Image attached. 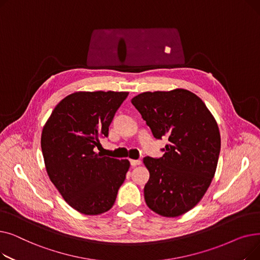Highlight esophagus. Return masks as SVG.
<instances>
[{
  "instance_id": "esophagus-1",
  "label": "esophagus",
  "mask_w": 260,
  "mask_h": 260,
  "mask_svg": "<svg viewBox=\"0 0 260 260\" xmlns=\"http://www.w3.org/2000/svg\"><path fill=\"white\" fill-rule=\"evenodd\" d=\"M129 162H131V166L132 167H136V166H139L141 161L140 160H134V159H129Z\"/></svg>"
}]
</instances>
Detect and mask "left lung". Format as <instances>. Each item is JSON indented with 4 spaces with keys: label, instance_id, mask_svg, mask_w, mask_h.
Listing matches in <instances>:
<instances>
[{
    "label": "left lung",
    "instance_id": "8db88e82",
    "mask_svg": "<svg viewBox=\"0 0 260 260\" xmlns=\"http://www.w3.org/2000/svg\"><path fill=\"white\" fill-rule=\"evenodd\" d=\"M156 139L167 137L161 158H143L149 172L147 207L165 217L193 209L209 188L220 153V133L213 115L193 92L146 91L132 99Z\"/></svg>",
    "mask_w": 260,
    "mask_h": 260
}]
</instances>
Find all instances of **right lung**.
I'll use <instances>...</instances> for the list:
<instances>
[{
	"instance_id": "right-lung-1",
	"label": "right lung",
	"mask_w": 260,
	"mask_h": 260,
	"mask_svg": "<svg viewBox=\"0 0 260 260\" xmlns=\"http://www.w3.org/2000/svg\"><path fill=\"white\" fill-rule=\"evenodd\" d=\"M125 91H78L52 111L42 131L45 168L50 181L72 208L99 215L114 206L129 169L126 159L95 153Z\"/></svg>"
}]
</instances>
